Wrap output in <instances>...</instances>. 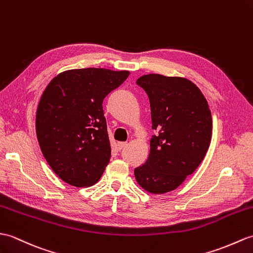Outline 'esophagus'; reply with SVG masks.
Listing matches in <instances>:
<instances>
[{"label":"esophagus","mask_w":253,"mask_h":253,"mask_svg":"<svg viewBox=\"0 0 253 253\" xmlns=\"http://www.w3.org/2000/svg\"><path fill=\"white\" fill-rule=\"evenodd\" d=\"M126 145H127V142H119V143H117V148H119V150L121 151V150L124 149Z\"/></svg>","instance_id":"obj_1"}]
</instances>
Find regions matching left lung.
<instances>
[{"label":"left lung","instance_id":"obj_1","mask_svg":"<svg viewBox=\"0 0 253 253\" xmlns=\"http://www.w3.org/2000/svg\"><path fill=\"white\" fill-rule=\"evenodd\" d=\"M137 85L150 100L152 128L149 158L134 168L138 183L150 193L170 192L195 171L212 134V117L206 98L191 81L148 74Z\"/></svg>","mask_w":253,"mask_h":253}]
</instances>
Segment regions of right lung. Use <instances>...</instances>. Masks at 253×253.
<instances>
[{
	"label": "right lung",
	"instance_id": "obj_1",
	"mask_svg": "<svg viewBox=\"0 0 253 253\" xmlns=\"http://www.w3.org/2000/svg\"><path fill=\"white\" fill-rule=\"evenodd\" d=\"M128 75L101 68L70 70L57 75L44 90L37 136L45 160L67 183L87 186L102 175L111 157L102 102Z\"/></svg>",
	"mask_w": 253,
	"mask_h": 253
}]
</instances>
